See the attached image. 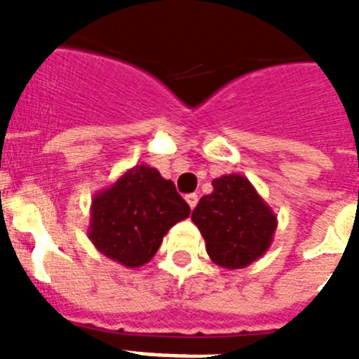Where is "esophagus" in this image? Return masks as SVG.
I'll list each match as a JSON object with an SVG mask.
<instances>
[{
    "mask_svg": "<svg viewBox=\"0 0 359 359\" xmlns=\"http://www.w3.org/2000/svg\"><path fill=\"white\" fill-rule=\"evenodd\" d=\"M197 201H199V196H197V194H188V196H186V203H188V205H190L191 210H194V208H196Z\"/></svg>",
    "mask_w": 359,
    "mask_h": 359,
    "instance_id": "1",
    "label": "esophagus"
}]
</instances>
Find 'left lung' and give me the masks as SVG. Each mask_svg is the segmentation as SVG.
<instances>
[{
	"label": "left lung",
	"mask_w": 359,
	"mask_h": 359,
	"mask_svg": "<svg viewBox=\"0 0 359 359\" xmlns=\"http://www.w3.org/2000/svg\"><path fill=\"white\" fill-rule=\"evenodd\" d=\"M212 186V194L194 208L191 222L201 231L212 262L227 270L250 266L272 244L278 216L244 175H224Z\"/></svg>",
	"instance_id": "left-lung-1"
}]
</instances>
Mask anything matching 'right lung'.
<instances>
[{"mask_svg":"<svg viewBox=\"0 0 359 359\" xmlns=\"http://www.w3.org/2000/svg\"><path fill=\"white\" fill-rule=\"evenodd\" d=\"M190 216L171 180L151 165H134L91 201L89 240L102 255L126 268L151 261L163 236Z\"/></svg>","mask_w":359,"mask_h":359,"instance_id":"obj_1","label":"right lung"}]
</instances>
